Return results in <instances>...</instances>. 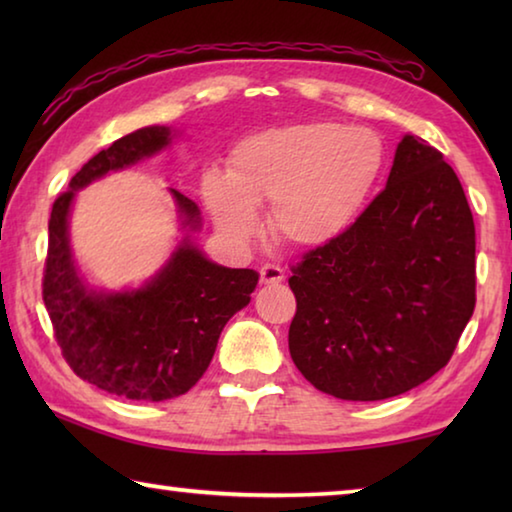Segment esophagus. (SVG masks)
<instances>
[{"label": "esophagus", "instance_id": "1", "mask_svg": "<svg viewBox=\"0 0 512 512\" xmlns=\"http://www.w3.org/2000/svg\"><path fill=\"white\" fill-rule=\"evenodd\" d=\"M259 277H262V284H277L284 280V271L277 264H264L259 268Z\"/></svg>", "mask_w": 512, "mask_h": 512}]
</instances>
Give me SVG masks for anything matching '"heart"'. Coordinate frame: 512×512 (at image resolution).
Masks as SVG:
<instances>
[{
    "instance_id": "heart-1",
    "label": "heart",
    "mask_w": 512,
    "mask_h": 512,
    "mask_svg": "<svg viewBox=\"0 0 512 512\" xmlns=\"http://www.w3.org/2000/svg\"><path fill=\"white\" fill-rule=\"evenodd\" d=\"M384 169V146L370 131L334 121L268 128L237 144L228 178L207 173L203 194L225 235H255V207L271 205V232L293 246L341 235Z\"/></svg>"
}]
</instances>
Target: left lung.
<instances>
[{"label": "left lung", "instance_id": "obj_1", "mask_svg": "<svg viewBox=\"0 0 512 512\" xmlns=\"http://www.w3.org/2000/svg\"><path fill=\"white\" fill-rule=\"evenodd\" d=\"M476 235L461 180L420 137L350 228L291 266L289 352L318 391L402 395L447 366L476 305Z\"/></svg>", "mask_w": 512, "mask_h": 512}]
</instances>
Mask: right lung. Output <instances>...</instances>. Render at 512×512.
Listing matches in <instances>:
<instances>
[{
	"label": "right lung",
	"mask_w": 512,
	"mask_h": 512,
	"mask_svg": "<svg viewBox=\"0 0 512 512\" xmlns=\"http://www.w3.org/2000/svg\"><path fill=\"white\" fill-rule=\"evenodd\" d=\"M171 142L167 126H146L99 151L69 180L49 219L42 300L56 341L76 375L110 395L164 402L185 395L210 366L225 323L244 309L259 275L225 268L183 239L162 271L135 291L97 293L76 273L69 210L79 189L108 171L131 167ZM183 223L201 225L198 205L171 189Z\"/></svg>",
	"instance_id": "obj_1"
}]
</instances>
